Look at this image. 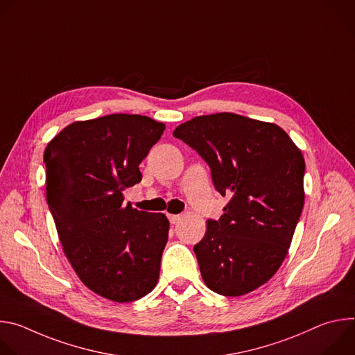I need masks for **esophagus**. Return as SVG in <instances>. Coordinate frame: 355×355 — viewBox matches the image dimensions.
<instances>
[{
  "mask_svg": "<svg viewBox=\"0 0 355 355\" xmlns=\"http://www.w3.org/2000/svg\"><path fill=\"white\" fill-rule=\"evenodd\" d=\"M181 215H168V220H170V223L171 225H175V223H178L180 220H181Z\"/></svg>",
  "mask_w": 355,
  "mask_h": 355,
  "instance_id": "34e87169",
  "label": "esophagus"
}]
</instances>
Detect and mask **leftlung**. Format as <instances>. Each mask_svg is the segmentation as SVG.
Returning a JSON list of instances; mask_svg holds the SVG:
<instances>
[{
  "label": "left lung",
  "instance_id": "obj_1",
  "mask_svg": "<svg viewBox=\"0 0 355 355\" xmlns=\"http://www.w3.org/2000/svg\"><path fill=\"white\" fill-rule=\"evenodd\" d=\"M174 137L192 147L211 168L229 204L193 245L209 289L241 296L266 284L286 257L305 192V162L279 126L222 112L180 125Z\"/></svg>",
  "mask_w": 355,
  "mask_h": 355
}]
</instances>
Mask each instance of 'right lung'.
Returning a JSON list of instances; mask_svg holds the SVG:
<instances>
[{
  "label": "right lung",
  "instance_id": "right-lung-1",
  "mask_svg": "<svg viewBox=\"0 0 355 355\" xmlns=\"http://www.w3.org/2000/svg\"><path fill=\"white\" fill-rule=\"evenodd\" d=\"M166 125L114 114L64 128L44 150L46 196L64 254L85 286L114 302L157 285L170 223L163 214L123 205L141 181L140 163Z\"/></svg>",
  "mask_w": 355,
  "mask_h": 355
}]
</instances>
